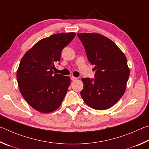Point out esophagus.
I'll list each match as a JSON object with an SVG mask.
<instances>
[{
	"label": "esophagus",
	"mask_w": 149,
	"mask_h": 149,
	"mask_svg": "<svg viewBox=\"0 0 149 149\" xmlns=\"http://www.w3.org/2000/svg\"><path fill=\"white\" fill-rule=\"evenodd\" d=\"M77 79V77H71V80H72V81H74V80H76Z\"/></svg>",
	"instance_id": "obj_1"
}]
</instances>
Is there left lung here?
<instances>
[{
	"mask_svg": "<svg viewBox=\"0 0 149 149\" xmlns=\"http://www.w3.org/2000/svg\"><path fill=\"white\" fill-rule=\"evenodd\" d=\"M89 61L94 65L95 79L83 78L80 95L87 105L96 110L113 107L126 89L130 76L127 59L111 39L98 33H77Z\"/></svg>",
	"mask_w": 149,
	"mask_h": 149,
	"instance_id": "left-lung-1",
	"label": "left lung"
}]
</instances>
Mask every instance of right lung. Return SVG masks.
<instances>
[{"label": "right lung", "mask_w": 149, "mask_h": 149, "mask_svg": "<svg viewBox=\"0 0 149 149\" xmlns=\"http://www.w3.org/2000/svg\"><path fill=\"white\" fill-rule=\"evenodd\" d=\"M76 33H57L41 39L26 52L17 70V80L23 98L43 113L58 109L70 84L69 77L54 72L61 51Z\"/></svg>", "instance_id": "right-lung-1"}]
</instances>
